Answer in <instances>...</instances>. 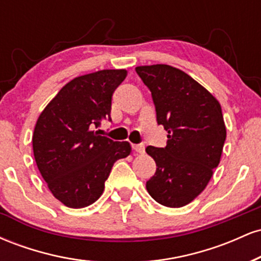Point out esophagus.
<instances>
[{
  "mask_svg": "<svg viewBox=\"0 0 261 261\" xmlns=\"http://www.w3.org/2000/svg\"><path fill=\"white\" fill-rule=\"evenodd\" d=\"M134 151L136 152L137 154H143L145 153V145H143V143H137V145H134Z\"/></svg>",
  "mask_w": 261,
  "mask_h": 261,
  "instance_id": "1",
  "label": "esophagus"
}]
</instances>
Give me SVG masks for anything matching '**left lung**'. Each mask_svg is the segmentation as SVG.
<instances>
[{
	"label": "left lung",
	"instance_id": "left-lung-1",
	"mask_svg": "<svg viewBox=\"0 0 261 261\" xmlns=\"http://www.w3.org/2000/svg\"><path fill=\"white\" fill-rule=\"evenodd\" d=\"M136 72L151 92L157 124L168 131L166 147L146 148L157 166L146 188L161 205L181 207L206 188L220 163L226 141L222 109L179 68L139 66Z\"/></svg>",
	"mask_w": 261,
	"mask_h": 261
}]
</instances>
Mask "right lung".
<instances>
[{"instance_id":"obj_1","label":"right lung","mask_w":261,"mask_h":261,"mask_svg":"<svg viewBox=\"0 0 261 261\" xmlns=\"http://www.w3.org/2000/svg\"><path fill=\"white\" fill-rule=\"evenodd\" d=\"M125 70H103L73 79L39 116L33 151L50 191L67 207L82 208L99 199L114 163L131 153L127 141L100 136L101 120L112 121L113 93Z\"/></svg>"}]
</instances>
